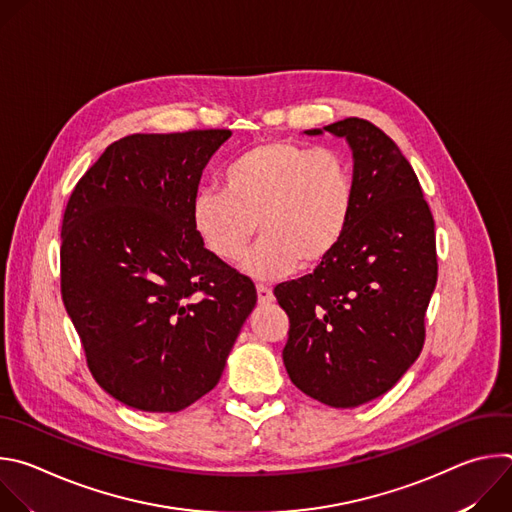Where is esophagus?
Returning <instances> with one entry per match:
<instances>
[{
	"label": "esophagus",
	"mask_w": 512,
	"mask_h": 512,
	"mask_svg": "<svg viewBox=\"0 0 512 512\" xmlns=\"http://www.w3.org/2000/svg\"><path fill=\"white\" fill-rule=\"evenodd\" d=\"M257 300H259V304H271L275 300L271 287H267L263 283H257Z\"/></svg>",
	"instance_id": "1"
}]
</instances>
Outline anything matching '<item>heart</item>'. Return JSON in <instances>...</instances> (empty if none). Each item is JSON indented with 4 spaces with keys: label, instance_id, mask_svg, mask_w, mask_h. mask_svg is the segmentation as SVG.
<instances>
[{
    "label": "heart",
    "instance_id": "b5f03b06",
    "mask_svg": "<svg viewBox=\"0 0 512 512\" xmlns=\"http://www.w3.org/2000/svg\"><path fill=\"white\" fill-rule=\"evenodd\" d=\"M223 188H200L190 206L206 251L233 263L257 227L263 235L243 269L277 279L326 261L346 235L354 184L346 160L330 148L271 139L239 154L223 174Z\"/></svg>",
    "mask_w": 512,
    "mask_h": 512
}]
</instances>
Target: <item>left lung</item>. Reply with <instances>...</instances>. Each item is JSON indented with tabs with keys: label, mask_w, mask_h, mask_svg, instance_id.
Masks as SVG:
<instances>
[{
	"label": "left lung",
	"mask_w": 512,
	"mask_h": 512,
	"mask_svg": "<svg viewBox=\"0 0 512 512\" xmlns=\"http://www.w3.org/2000/svg\"><path fill=\"white\" fill-rule=\"evenodd\" d=\"M352 150L354 206L336 251L314 273L279 283L289 316L285 371L312 399L350 409L385 395L415 362L437 281L435 225L397 143L367 119L308 129Z\"/></svg>",
	"instance_id": "8db88e82"
}]
</instances>
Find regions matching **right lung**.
<instances>
[{"instance_id": "1", "label": "right lung", "mask_w": 512, "mask_h": 512, "mask_svg": "<svg viewBox=\"0 0 512 512\" xmlns=\"http://www.w3.org/2000/svg\"><path fill=\"white\" fill-rule=\"evenodd\" d=\"M229 129L133 133L103 152L62 218L60 291L95 381L176 413L212 391L255 308L253 281L202 245L190 218Z\"/></svg>"}]
</instances>
